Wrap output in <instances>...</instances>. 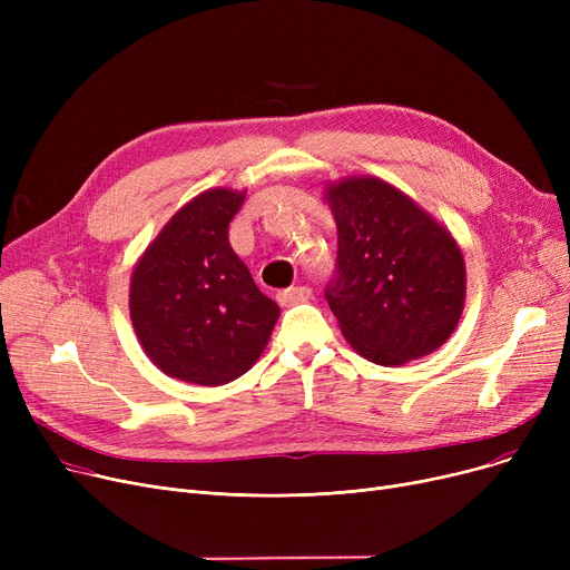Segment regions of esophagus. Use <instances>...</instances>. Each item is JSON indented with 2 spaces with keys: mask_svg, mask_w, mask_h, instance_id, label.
<instances>
[{
  "mask_svg": "<svg viewBox=\"0 0 570 570\" xmlns=\"http://www.w3.org/2000/svg\"><path fill=\"white\" fill-rule=\"evenodd\" d=\"M312 297V288L309 286H291V288H284L277 293V301L282 307H288V305H295V303H305Z\"/></svg>",
  "mask_w": 570,
  "mask_h": 570,
  "instance_id": "34e87169",
  "label": "esophagus"
}]
</instances>
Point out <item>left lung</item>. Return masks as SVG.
Here are the masks:
<instances>
[{"instance_id": "8db88e82", "label": "left lung", "mask_w": 570, "mask_h": 570, "mask_svg": "<svg viewBox=\"0 0 570 570\" xmlns=\"http://www.w3.org/2000/svg\"><path fill=\"white\" fill-rule=\"evenodd\" d=\"M337 222L335 275L325 301L344 337L376 365L439 348L460 321L466 273L453 235L376 177L327 189Z\"/></svg>"}]
</instances>
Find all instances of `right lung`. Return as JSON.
Here are the masks:
<instances>
[{"mask_svg": "<svg viewBox=\"0 0 570 570\" xmlns=\"http://www.w3.org/2000/svg\"><path fill=\"white\" fill-rule=\"evenodd\" d=\"M245 194L209 189L164 226L134 269L129 307L145 353L164 374L200 385L243 376L279 318L228 243Z\"/></svg>", "mask_w": 570, "mask_h": 570, "instance_id": "obj_1", "label": "right lung"}]
</instances>
